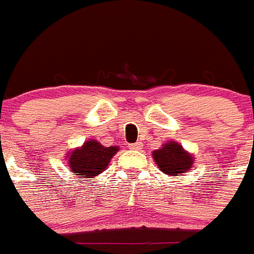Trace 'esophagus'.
<instances>
[{
  "instance_id": "1",
  "label": "esophagus",
  "mask_w": 254,
  "mask_h": 254,
  "mask_svg": "<svg viewBox=\"0 0 254 254\" xmlns=\"http://www.w3.org/2000/svg\"><path fill=\"white\" fill-rule=\"evenodd\" d=\"M142 147H143V145L141 142H135V143H130V145H129V149H130V150H142Z\"/></svg>"
}]
</instances>
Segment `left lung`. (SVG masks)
Listing matches in <instances>:
<instances>
[{"label": "left lung", "mask_w": 254, "mask_h": 254, "mask_svg": "<svg viewBox=\"0 0 254 254\" xmlns=\"http://www.w3.org/2000/svg\"><path fill=\"white\" fill-rule=\"evenodd\" d=\"M153 159L158 169L169 177H177L187 173L193 166V154L189 153L177 141H169L153 151Z\"/></svg>", "instance_id": "1"}]
</instances>
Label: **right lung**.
<instances>
[{
	"label": "right lung",
	"mask_w": 254,
	"mask_h": 254,
	"mask_svg": "<svg viewBox=\"0 0 254 254\" xmlns=\"http://www.w3.org/2000/svg\"><path fill=\"white\" fill-rule=\"evenodd\" d=\"M119 146H104L95 138H89L81 146L71 149L65 154L69 171L83 178H96L107 170Z\"/></svg>",
	"instance_id": "add662e5"
}]
</instances>
